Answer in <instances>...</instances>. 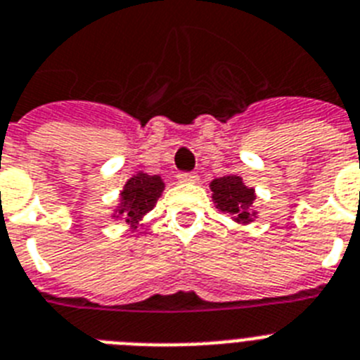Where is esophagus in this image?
I'll return each mask as SVG.
<instances>
[{
    "mask_svg": "<svg viewBox=\"0 0 360 360\" xmlns=\"http://www.w3.org/2000/svg\"><path fill=\"white\" fill-rule=\"evenodd\" d=\"M177 179H179V183H198L199 175L194 174V172H181L177 175Z\"/></svg>",
    "mask_w": 360,
    "mask_h": 360,
    "instance_id": "esophagus-1",
    "label": "esophagus"
}]
</instances>
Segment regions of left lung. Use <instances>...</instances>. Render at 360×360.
<instances>
[{
	"label": "left lung",
	"instance_id": "8db88e82",
	"mask_svg": "<svg viewBox=\"0 0 360 360\" xmlns=\"http://www.w3.org/2000/svg\"><path fill=\"white\" fill-rule=\"evenodd\" d=\"M210 190L217 210L229 214L232 221L240 226L249 225L258 217V212L255 210V188H249L240 175L229 174L216 177L210 181Z\"/></svg>",
	"mask_w": 360,
	"mask_h": 360
}]
</instances>
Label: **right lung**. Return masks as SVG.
<instances>
[{
    "mask_svg": "<svg viewBox=\"0 0 360 360\" xmlns=\"http://www.w3.org/2000/svg\"><path fill=\"white\" fill-rule=\"evenodd\" d=\"M162 190H165V181L161 175L135 172L120 190L119 201L111 212V217L126 223L131 232L137 231L144 216L153 210L157 199L162 195Z\"/></svg>",
    "mask_w": 360,
    "mask_h": 360,
    "instance_id": "1",
    "label": "right lung"
}]
</instances>
